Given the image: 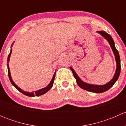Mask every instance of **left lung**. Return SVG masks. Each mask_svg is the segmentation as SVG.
Wrapping results in <instances>:
<instances>
[{
	"label": "left lung",
	"instance_id": "obj_1",
	"mask_svg": "<svg viewBox=\"0 0 126 126\" xmlns=\"http://www.w3.org/2000/svg\"><path fill=\"white\" fill-rule=\"evenodd\" d=\"M97 33L101 34V36L107 39L108 42H109V44L110 45L111 49H112L114 55H115V60H116V69L115 71V75H114L112 79L108 82L107 83L103 85H93V84H89V83H85L83 81H82L79 78L75 71L74 70L73 68L70 67L71 70L72 71V74L74 75V77L76 79V82H77V85L79 86L81 88L85 90L90 91V92L92 93H101L105 92V91H107L111 87H113L115 82L117 81L119 77V74H120V71H121V63H120V57H119V52L116 49L115 46V43H114L113 39H112L111 36H110L109 34L105 32V31H97Z\"/></svg>",
	"mask_w": 126,
	"mask_h": 126
}]
</instances>
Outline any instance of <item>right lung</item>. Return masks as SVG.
<instances>
[{
    "mask_svg": "<svg viewBox=\"0 0 126 126\" xmlns=\"http://www.w3.org/2000/svg\"><path fill=\"white\" fill-rule=\"evenodd\" d=\"M12 46V45H11ZM11 52H12V49H11V50H10V52L9 54L8 57V60H7V62H8V64H7V66H8V76H9V79H10V80L11 82V84L14 86L19 91H20L21 93H22V94H24V95L25 96H30V97H33V96H41V95H43L44 94H45L52 87L53 84H54V79H55V72L54 73V76H53L52 79L51 81H50V83H49L47 86L45 88H43L40 89V90H37V91H33V92L31 93H29V92H27V91H23L22 89L20 88L19 87H17L16 84L15 83V82L13 81L12 78H11V74H10V68H9V65H8V62L10 61V56H11Z\"/></svg>",
    "mask_w": 126,
    "mask_h": 126,
    "instance_id": "obj_1",
    "label": "right lung"
}]
</instances>
